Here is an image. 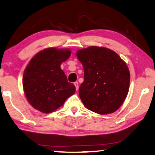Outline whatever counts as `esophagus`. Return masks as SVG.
<instances>
[{
	"mask_svg": "<svg viewBox=\"0 0 155 155\" xmlns=\"http://www.w3.org/2000/svg\"><path fill=\"white\" fill-rule=\"evenodd\" d=\"M74 85H75V88H76V90H78V88H79V84H78V82H74Z\"/></svg>",
	"mask_w": 155,
	"mask_h": 155,
	"instance_id": "34e87169",
	"label": "esophagus"
}]
</instances>
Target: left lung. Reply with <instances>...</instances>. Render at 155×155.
Segmentation results:
<instances>
[{"label":"left lung","instance_id":"obj_1","mask_svg":"<svg viewBox=\"0 0 155 155\" xmlns=\"http://www.w3.org/2000/svg\"><path fill=\"white\" fill-rule=\"evenodd\" d=\"M76 55L84 67L79 88L84 105L100 115L115 112L129 90L130 75L125 62L113 51L96 46L78 50Z\"/></svg>","mask_w":155,"mask_h":155}]
</instances>
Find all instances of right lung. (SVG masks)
Instances as JSON below:
<instances>
[{"label": "right lung", "instance_id": "add662e5", "mask_svg": "<svg viewBox=\"0 0 155 155\" xmlns=\"http://www.w3.org/2000/svg\"><path fill=\"white\" fill-rule=\"evenodd\" d=\"M69 49L48 48L35 54L25 69L23 88L27 101L44 113L54 112L75 93L60 65L70 57Z\"/></svg>", "mask_w": 155, "mask_h": 155}]
</instances>
